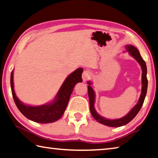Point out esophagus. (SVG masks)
I'll list each match as a JSON object with an SVG mask.
<instances>
[{"mask_svg":"<svg viewBox=\"0 0 158 158\" xmlns=\"http://www.w3.org/2000/svg\"><path fill=\"white\" fill-rule=\"evenodd\" d=\"M89 77H90V73H89V71L87 70L84 71V72L82 73V78L83 81H87V80L89 78Z\"/></svg>","mask_w":158,"mask_h":158,"instance_id":"obj_1","label":"esophagus"}]
</instances>
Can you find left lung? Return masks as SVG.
Instances as JSON below:
<instances>
[{
  "mask_svg": "<svg viewBox=\"0 0 158 158\" xmlns=\"http://www.w3.org/2000/svg\"><path fill=\"white\" fill-rule=\"evenodd\" d=\"M125 48L127 49V51L129 53V54L133 58H134L137 60V62L139 64L142 70V87L140 97H139L138 102L136 104V105L133 107V108L131 110V111L128 113L125 116H124V117L119 119L109 120V119H106L98 114L94 107L95 92L94 91L93 88H92V87L91 86V82L90 81L87 82V84L89 85L87 89H88V95H89V105H90L91 114L92 116L94 118L95 120H96L98 123H100L102 124H105V125L108 126V127H121V126L125 125V124H128L129 122L131 121L135 117L136 115L138 114L139 110H140L141 107L142 106V105H143L144 103L146 95H147L148 80L147 78V69L146 62L141 57L140 53H139L138 49H136L134 46L131 45V44H127V45L125 46Z\"/></svg>",
  "mask_w": 158,
  "mask_h": 158,
  "instance_id": "8db88e82",
  "label": "left lung"
}]
</instances>
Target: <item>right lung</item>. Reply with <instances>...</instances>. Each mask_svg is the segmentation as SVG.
Segmentation results:
<instances>
[{
  "label": "right lung",
  "instance_id": "add662e5",
  "mask_svg": "<svg viewBox=\"0 0 158 158\" xmlns=\"http://www.w3.org/2000/svg\"><path fill=\"white\" fill-rule=\"evenodd\" d=\"M83 69L78 68L68 76L51 102L40 106L26 105L17 98L14 89V71L11 73V89L14 100L18 109L29 120L38 123H51L59 120L63 115L71 94L78 82H82Z\"/></svg>",
  "mask_w": 158,
  "mask_h": 158
}]
</instances>
